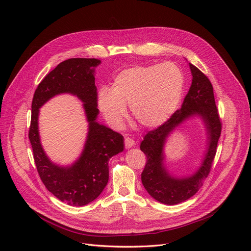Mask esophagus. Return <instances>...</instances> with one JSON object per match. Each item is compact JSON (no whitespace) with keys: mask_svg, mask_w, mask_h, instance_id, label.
Instances as JSON below:
<instances>
[{"mask_svg":"<svg viewBox=\"0 0 251 251\" xmlns=\"http://www.w3.org/2000/svg\"><path fill=\"white\" fill-rule=\"evenodd\" d=\"M134 144H135V141L132 138L125 137V148L126 149H131L132 147H134Z\"/></svg>","mask_w":251,"mask_h":251,"instance_id":"obj_1","label":"esophagus"}]
</instances>
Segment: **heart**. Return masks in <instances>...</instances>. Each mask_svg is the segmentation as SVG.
Returning <instances> with one entry per match:
<instances>
[{
	"mask_svg": "<svg viewBox=\"0 0 251 251\" xmlns=\"http://www.w3.org/2000/svg\"><path fill=\"white\" fill-rule=\"evenodd\" d=\"M184 82L183 72L174 63L134 66L119 72L111 88L99 90L98 107L114 128L123 125L126 105L140 125L159 127L179 107Z\"/></svg>",
	"mask_w": 251,
	"mask_h": 251,
	"instance_id": "obj_1",
	"label": "heart"
}]
</instances>
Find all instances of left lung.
Masks as SVG:
<instances>
[{"mask_svg":"<svg viewBox=\"0 0 251 251\" xmlns=\"http://www.w3.org/2000/svg\"><path fill=\"white\" fill-rule=\"evenodd\" d=\"M192 82L182 107L162 126L150 131L140 143V150L148 161L142 171L141 181L153 200L173 205L192 197L202 186L212 168L222 124L216 107L213 85L208 78L189 63ZM199 117L203 122L207 136V148L200 167L190 176H177L169 173L164 164L166 139L185 122Z\"/></svg>","mask_w":251,"mask_h":251,"instance_id":"left-lung-1","label":"left lung"}]
</instances>
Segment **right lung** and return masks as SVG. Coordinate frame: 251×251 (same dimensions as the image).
Segmentation results:
<instances>
[{
	"label": "right lung",
	"mask_w": 251,
	"mask_h": 251,
	"mask_svg": "<svg viewBox=\"0 0 251 251\" xmlns=\"http://www.w3.org/2000/svg\"><path fill=\"white\" fill-rule=\"evenodd\" d=\"M99 59L73 58L60 63L38 84L31 104L29 140L37 172L46 188L58 200L83 206L100 196L109 181V161L124 150V137L98 122L96 68ZM68 93L80 99L89 123L84 150L71 165L61 166L45 153L39 136V109L56 95Z\"/></svg>",
	"instance_id": "1"
}]
</instances>
